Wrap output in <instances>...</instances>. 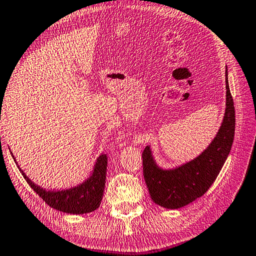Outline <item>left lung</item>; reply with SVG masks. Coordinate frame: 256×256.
I'll list each match as a JSON object with an SVG mask.
<instances>
[{
    "instance_id": "1",
    "label": "left lung",
    "mask_w": 256,
    "mask_h": 256,
    "mask_svg": "<svg viewBox=\"0 0 256 256\" xmlns=\"http://www.w3.org/2000/svg\"><path fill=\"white\" fill-rule=\"evenodd\" d=\"M234 136L235 107L226 68V108L222 125L210 144L196 158L172 168L159 166L150 146L144 150V176L152 201L167 209H180L201 198L222 170L230 152Z\"/></svg>"
}]
</instances>
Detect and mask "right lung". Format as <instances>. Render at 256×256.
Returning <instances> with one entry per match:
<instances>
[{
    "instance_id": "1",
    "label": "right lung",
    "mask_w": 256,
    "mask_h": 256,
    "mask_svg": "<svg viewBox=\"0 0 256 256\" xmlns=\"http://www.w3.org/2000/svg\"><path fill=\"white\" fill-rule=\"evenodd\" d=\"M10 154L14 159V162L18 166L21 175L24 177L30 188L53 209L71 214H84L97 210L100 206L106 182V154H99V157L94 162L92 170L90 172V175L81 183L68 188L46 190L34 183L19 167L14 154L11 151Z\"/></svg>"
}]
</instances>
